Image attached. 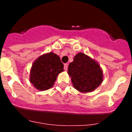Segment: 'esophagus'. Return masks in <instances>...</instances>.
Wrapping results in <instances>:
<instances>
[{
  "label": "esophagus",
  "instance_id": "obj_1",
  "mask_svg": "<svg viewBox=\"0 0 132 132\" xmlns=\"http://www.w3.org/2000/svg\"><path fill=\"white\" fill-rule=\"evenodd\" d=\"M68 64H64V68L65 71H66L68 70Z\"/></svg>",
  "mask_w": 132,
  "mask_h": 132
}]
</instances>
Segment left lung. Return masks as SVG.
<instances>
[{"label":"left lung","mask_w":132,"mask_h":132,"mask_svg":"<svg viewBox=\"0 0 132 132\" xmlns=\"http://www.w3.org/2000/svg\"><path fill=\"white\" fill-rule=\"evenodd\" d=\"M68 73L74 88L82 93H91L103 81V72L96 61L79 52L69 64Z\"/></svg>","instance_id":"left-lung-1"}]
</instances>
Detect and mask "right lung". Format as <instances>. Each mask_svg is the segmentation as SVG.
Returning a JSON list of instances; mask_svg holds the SVG:
<instances>
[{"mask_svg":"<svg viewBox=\"0 0 132 132\" xmlns=\"http://www.w3.org/2000/svg\"><path fill=\"white\" fill-rule=\"evenodd\" d=\"M64 71V65L59 55L54 52L38 57L32 63L29 81L36 89L46 91L52 88L58 75Z\"/></svg>","mask_w":132,"mask_h":132,"instance_id":"right-lung-1","label":"right lung"}]
</instances>
